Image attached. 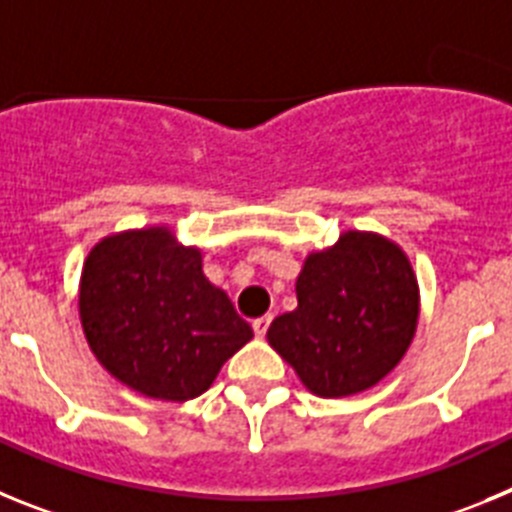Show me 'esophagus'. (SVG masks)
I'll use <instances>...</instances> for the list:
<instances>
[{
	"label": "esophagus",
	"mask_w": 512,
	"mask_h": 512,
	"mask_svg": "<svg viewBox=\"0 0 512 512\" xmlns=\"http://www.w3.org/2000/svg\"><path fill=\"white\" fill-rule=\"evenodd\" d=\"M269 323H271V315H264V318H256L253 320V333L259 338L266 336V330H269Z\"/></svg>",
	"instance_id": "34e87169"
}]
</instances>
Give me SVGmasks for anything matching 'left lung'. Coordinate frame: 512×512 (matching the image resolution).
Returning a JSON list of instances; mask_svg holds the SVG:
<instances>
[{"label":"left lung","instance_id":"left-lung-1","mask_svg":"<svg viewBox=\"0 0 512 512\" xmlns=\"http://www.w3.org/2000/svg\"><path fill=\"white\" fill-rule=\"evenodd\" d=\"M418 325V284L405 253L382 235L348 230L310 253L297 310L266 330L271 348L320 397L364 392L395 369Z\"/></svg>","mask_w":512,"mask_h":512}]
</instances>
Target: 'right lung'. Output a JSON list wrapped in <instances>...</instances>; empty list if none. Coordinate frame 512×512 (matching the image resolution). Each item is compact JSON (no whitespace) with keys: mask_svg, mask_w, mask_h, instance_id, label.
<instances>
[{"mask_svg":"<svg viewBox=\"0 0 512 512\" xmlns=\"http://www.w3.org/2000/svg\"><path fill=\"white\" fill-rule=\"evenodd\" d=\"M79 312L104 369L156 400L202 395L253 338L228 295L202 274L200 251L176 246L166 228L97 243L81 274Z\"/></svg>","mask_w":512,"mask_h":512,"instance_id":"add662e5","label":"right lung"}]
</instances>
